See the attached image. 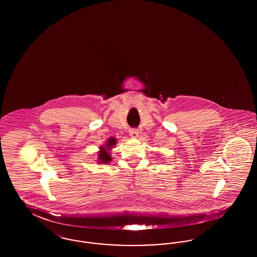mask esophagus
I'll return each mask as SVG.
<instances>
[{
	"instance_id": "1",
	"label": "esophagus",
	"mask_w": 257,
	"mask_h": 257,
	"mask_svg": "<svg viewBox=\"0 0 257 257\" xmlns=\"http://www.w3.org/2000/svg\"><path fill=\"white\" fill-rule=\"evenodd\" d=\"M129 133H130V136H131L133 139H137V138H138V136H139V131H138V129H130Z\"/></svg>"
}]
</instances>
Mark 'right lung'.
Listing matches in <instances>:
<instances>
[{
	"instance_id": "obj_1",
	"label": "right lung",
	"mask_w": 257,
	"mask_h": 257,
	"mask_svg": "<svg viewBox=\"0 0 257 257\" xmlns=\"http://www.w3.org/2000/svg\"><path fill=\"white\" fill-rule=\"evenodd\" d=\"M116 145V139L113 137H110L107 141L106 144L99 147V151L97 152L98 164H108L111 161L110 151Z\"/></svg>"
}]
</instances>
